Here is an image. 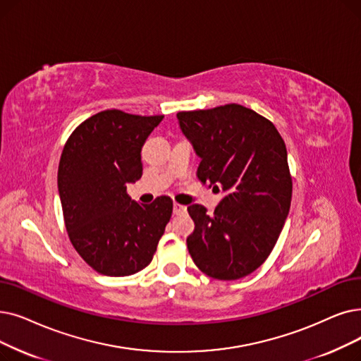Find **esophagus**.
Returning <instances> with one entry per match:
<instances>
[{
  "instance_id": "esophagus-1",
  "label": "esophagus",
  "mask_w": 361,
  "mask_h": 361,
  "mask_svg": "<svg viewBox=\"0 0 361 361\" xmlns=\"http://www.w3.org/2000/svg\"><path fill=\"white\" fill-rule=\"evenodd\" d=\"M187 211V208L184 205H180V203H174V214L176 215H181Z\"/></svg>"
}]
</instances>
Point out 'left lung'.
<instances>
[{"instance_id": "1", "label": "left lung", "mask_w": 361, "mask_h": 361, "mask_svg": "<svg viewBox=\"0 0 361 361\" xmlns=\"http://www.w3.org/2000/svg\"><path fill=\"white\" fill-rule=\"evenodd\" d=\"M177 118L202 159L197 178L224 192L212 215L197 203L187 208L195 221L187 247L207 276L242 279L269 258L289 214L286 145L271 121L236 103Z\"/></svg>"}]
</instances>
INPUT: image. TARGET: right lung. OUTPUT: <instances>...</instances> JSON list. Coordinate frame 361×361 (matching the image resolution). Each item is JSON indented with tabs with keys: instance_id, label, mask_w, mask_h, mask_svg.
Instances as JSON below:
<instances>
[{
	"instance_id": "1",
	"label": "right lung",
	"mask_w": 361,
	"mask_h": 361,
	"mask_svg": "<svg viewBox=\"0 0 361 361\" xmlns=\"http://www.w3.org/2000/svg\"><path fill=\"white\" fill-rule=\"evenodd\" d=\"M162 118L99 112L78 125L61 152L57 185L68 236L100 274L147 267L171 219L169 196L140 205L127 193V184L143 176L142 147Z\"/></svg>"
}]
</instances>
